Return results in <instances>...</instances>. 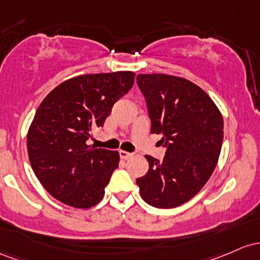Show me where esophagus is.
<instances>
[{"mask_svg": "<svg viewBox=\"0 0 260 260\" xmlns=\"http://www.w3.org/2000/svg\"><path fill=\"white\" fill-rule=\"evenodd\" d=\"M119 154H120L121 159H127V158H130L131 156H133V153H131V152H126V151H122V150L119 151Z\"/></svg>", "mask_w": 260, "mask_h": 260, "instance_id": "34e87169", "label": "esophagus"}]
</instances>
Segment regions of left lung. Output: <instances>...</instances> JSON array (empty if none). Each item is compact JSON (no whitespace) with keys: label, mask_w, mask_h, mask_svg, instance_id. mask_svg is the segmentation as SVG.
I'll return each mask as SVG.
<instances>
[{"label":"left lung","mask_w":260,"mask_h":260,"mask_svg":"<svg viewBox=\"0 0 260 260\" xmlns=\"http://www.w3.org/2000/svg\"><path fill=\"white\" fill-rule=\"evenodd\" d=\"M152 125L167 147L161 162L151 156L148 172L138 178L140 195L158 209H172L195 197L216 167L223 140V119L208 93L185 78L139 75Z\"/></svg>","instance_id":"8db88e82"}]
</instances>
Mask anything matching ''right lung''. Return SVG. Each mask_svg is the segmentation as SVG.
<instances>
[{
    "mask_svg": "<svg viewBox=\"0 0 260 260\" xmlns=\"http://www.w3.org/2000/svg\"><path fill=\"white\" fill-rule=\"evenodd\" d=\"M135 74H89L60 83L44 98L27 134L31 168L52 198L76 209L103 199L119 166V152L87 145L116 101L133 87Z\"/></svg>",
    "mask_w": 260,
    "mask_h": 260,
    "instance_id": "1",
    "label": "right lung"
}]
</instances>
